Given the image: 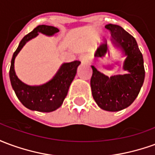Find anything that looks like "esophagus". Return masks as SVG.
<instances>
[{"label":"esophagus","instance_id":"34e87169","mask_svg":"<svg viewBox=\"0 0 155 155\" xmlns=\"http://www.w3.org/2000/svg\"><path fill=\"white\" fill-rule=\"evenodd\" d=\"M79 59H80V61H81L83 64H87V63H89L88 57L86 56V54H81V55H80V57H79Z\"/></svg>","mask_w":155,"mask_h":155}]
</instances>
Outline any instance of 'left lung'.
Here are the masks:
<instances>
[{
	"mask_svg": "<svg viewBox=\"0 0 155 155\" xmlns=\"http://www.w3.org/2000/svg\"><path fill=\"white\" fill-rule=\"evenodd\" d=\"M105 28L110 31L113 43L126 56L123 69L128 74L109 77L92 65L91 86L98 106L114 112L125 109L134 101L143 85L145 71L143 55L135 39L120 25L108 24Z\"/></svg>",
	"mask_w": 155,
	"mask_h": 155,
	"instance_id": "obj_1",
	"label": "left lung"
}]
</instances>
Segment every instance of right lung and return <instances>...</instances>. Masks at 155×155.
<instances>
[{
    "instance_id": "add662e5",
    "label": "right lung",
    "mask_w": 155,
    "mask_h": 155,
    "mask_svg": "<svg viewBox=\"0 0 155 155\" xmlns=\"http://www.w3.org/2000/svg\"><path fill=\"white\" fill-rule=\"evenodd\" d=\"M57 32H59V29L54 26L38 25L31 33L23 37L12 56L10 68L11 84L19 101L29 110L40 112H51L61 107L67 95L71 82L76 74L78 66L81 64V61H79L62 64L54 77L45 84L41 85H28L20 81L15 74L14 63L16 55L25 43L36 37L39 33L51 36Z\"/></svg>"
}]
</instances>
